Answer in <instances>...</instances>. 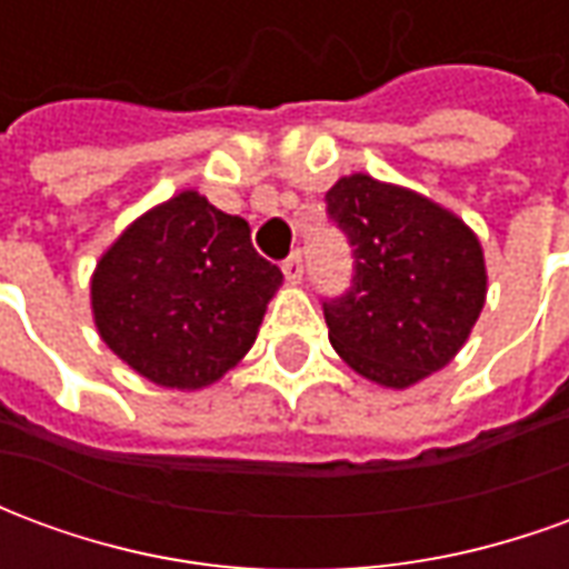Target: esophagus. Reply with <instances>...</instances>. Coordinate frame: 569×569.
I'll use <instances>...</instances> for the list:
<instances>
[{"instance_id": "34e87169", "label": "esophagus", "mask_w": 569, "mask_h": 569, "mask_svg": "<svg viewBox=\"0 0 569 569\" xmlns=\"http://www.w3.org/2000/svg\"><path fill=\"white\" fill-rule=\"evenodd\" d=\"M283 273L289 283H301V277H305V259H301V252H292L283 261Z\"/></svg>"}]
</instances>
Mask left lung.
Listing matches in <instances>:
<instances>
[{"label":"left lung","instance_id":"8db88e82","mask_svg":"<svg viewBox=\"0 0 569 569\" xmlns=\"http://www.w3.org/2000/svg\"><path fill=\"white\" fill-rule=\"evenodd\" d=\"M326 203L353 247L350 289L322 301L338 357L390 390L445 369L488 296L472 228L418 191L366 173L338 179Z\"/></svg>","mask_w":569,"mask_h":569}]
</instances>
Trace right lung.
I'll use <instances>...</instances> for the list:
<instances>
[{
	"instance_id": "right-lung-1",
	"label": "right lung",
	"mask_w": 569,
	"mask_h": 569,
	"mask_svg": "<svg viewBox=\"0 0 569 569\" xmlns=\"http://www.w3.org/2000/svg\"><path fill=\"white\" fill-rule=\"evenodd\" d=\"M280 283L247 219L182 191L142 212L97 261L93 322L137 375L200 390L247 357Z\"/></svg>"
}]
</instances>
